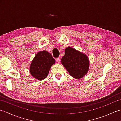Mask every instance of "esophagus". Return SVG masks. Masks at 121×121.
<instances>
[{
    "label": "esophagus",
    "mask_w": 121,
    "mask_h": 121,
    "mask_svg": "<svg viewBox=\"0 0 121 121\" xmlns=\"http://www.w3.org/2000/svg\"><path fill=\"white\" fill-rule=\"evenodd\" d=\"M56 61L57 63H60V57H57L56 58Z\"/></svg>",
    "instance_id": "obj_1"
}]
</instances>
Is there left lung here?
Listing matches in <instances>:
<instances>
[{"label": "left lung", "mask_w": 121, "mask_h": 121, "mask_svg": "<svg viewBox=\"0 0 121 121\" xmlns=\"http://www.w3.org/2000/svg\"><path fill=\"white\" fill-rule=\"evenodd\" d=\"M61 61L70 75L75 78H81L87 74L89 67L87 56L70 47L65 49Z\"/></svg>", "instance_id": "1"}]
</instances>
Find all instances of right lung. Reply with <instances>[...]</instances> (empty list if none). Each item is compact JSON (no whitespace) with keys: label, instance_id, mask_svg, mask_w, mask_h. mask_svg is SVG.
Masks as SVG:
<instances>
[{"label":"right lung","instance_id":"right-lung-1","mask_svg":"<svg viewBox=\"0 0 121 121\" xmlns=\"http://www.w3.org/2000/svg\"><path fill=\"white\" fill-rule=\"evenodd\" d=\"M55 60L50 53L45 51H40L36 54L32 61L30 71L32 76L39 80L45 79Z\"/></svg>","mask_w":121,"mask_h":121}]
</instances>
